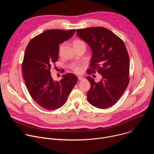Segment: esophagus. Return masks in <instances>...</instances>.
<instances>
[{
  "instance_id": "34e87169",
  "label": "esophagus",
  "mask_w": 154,
  "mask_h": 154,
  "mask_svg": "<svg viewBox=\"0 0 154 154\" xmlns=\"http://www.w3.org/2000/svg\"><path fill=\"white\" fill-rule=\"evenodd\" d=\"M78 79H79V80H80V81H81V80H83V79H84V78L83 77H80V76H79L78 77Z\"/></svg>"
}]
</instances>
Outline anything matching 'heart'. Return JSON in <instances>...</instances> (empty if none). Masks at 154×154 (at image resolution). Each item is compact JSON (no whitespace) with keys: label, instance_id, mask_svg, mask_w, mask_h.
<instances>
[{"label":"heart","instance_id":"obj_1","mask_svg":"<svg viewBox=\"0 0 154 154\" xmlns=\"http://www.w3.org/2000/svg\"><path fill=\"white\" fill-rule=\"evenodd\" d=\"M74 46L75 48H77L79 46H81L82 45H85V43L84 41L80 40V39H75L74 41ZM63 45H61L60 46V48H59V50L61 51V48L63 47ZM72 70L74 71V72H75L76 74H80L82 72V67L80 65H74L72 67Z\"/></svg>","mask_w":154,"mask_h":154}]
</instances>
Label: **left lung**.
Here are the masks:
<instances>
[{
  "mask_svg": "<svg viewBox=\"0 0 154 154\" xmlns=\"http://www.w3.org/2000/svg\"><path fill=\"white\" fill-rule=\"evenodd\" d=\"M77 35L91 50L90 66L102 75L95 82L86 77L91 84L87 93L88 102L99 108L113 105L121 97L129 83V56L124 42L114 33L103 27L76 30ZM89 69L88 74L93 71Z\"/></svg>",
  "mask_w": 154,
  "mask_h": 154,
  "instance_id": "obj_1",
  "label": "left lung"
}]
</instances>
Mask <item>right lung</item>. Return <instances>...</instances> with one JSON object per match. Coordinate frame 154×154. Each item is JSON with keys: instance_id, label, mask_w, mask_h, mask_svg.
<instances>
[{"instance_id": "add662e5", "label": "right lung", "mask_w": 154, "mask_h": 154, "mask_svg": "<svg viewBox=\"0 0 154 154\" xmlns=\"http://www.w3.org/2000/svg\"><path fill=\"white\" fill-rule=\"evenodd\" d=\"M75 30H46L30 40L25 51L22 69L28 91L33 99L48 110L61 107L77 82L71 73L55 81L51 73L58 58L59 45L71 38Z\"/></svg>"}]
</instances>
